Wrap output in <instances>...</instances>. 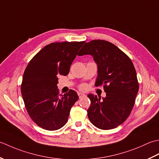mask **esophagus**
Listing matches in <instances>:
<instances>
[{
    "mask_svg": "<svg viewBox=\"0 0 159 159\" xmlns=\"http://www.w3.org/2000/svg\"><path fill=\"white\" fill-rule=\"evenodd\" d=\"M77 95H78V96H79V98H84V97H85V96H86L85 94L82 93H77Z\"/></svg>",
    "mask_w": 159,
    "mask_h": 159,
    "instance_id": "1",
    "label": "esophagus"
}]
</instances>
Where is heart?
<instances>
[{
  "mask_svg": "<svg viewBox=\"0 0 159 159\" xmlns=\"http://www.w3.org/2000/svg\"><path fill=\"white\" fill-rule=\"evenodd\" d=\"M86 84H82V85H81L80 86V89H82V90H85L86 89Z\"/></svg>",
  "mask_w": 159,
  "mask_h": 159,
  "instance_id": "1",
  "label": "heart"
}]
</instances>
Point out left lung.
<instances>
[{
  "label": "left lung",
  "mask_w": 159,
  "mask_h": 159,
  "mask_svg": "<svg viewBox=\"0 0 159 159\" xmlns=\"http://www.w3.org/2000/svg\"><path fill=\"white\" fill-rule=\"evenodd\" d=\"M91 55L98 64L95 86L103 85L106 97L88 95L87 110L90 122L102 129H111L122 124L133 108L139 91L135 68L127 55L110 42L93 40L81 48L78 56Z\"/></svg>",
  "instance_id": "left-lung-1"
}]
</instances>
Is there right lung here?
Returning a JSON list of instances; mask_svg holds the SVG:
<instances>
[{
    "label": "right lung",
    "instance_id": "add662e5",
    "mask_svg": "<svg viewBox=\"0 0 159 159\" xmlns=\"http://www.w3.org/2000/svg\"><path fill=\"white\" fill-rule=\"evenodd\" d=\"M82 42L54 43L45 46L26 67L21 84L25 108L32 120L47 130L66 124L70 109L79 97L73 90L59 94L57 76L67 75Z\"/></svg>",
    "mask_w": 159,
    "mask_h": 159
}]
</instances>
